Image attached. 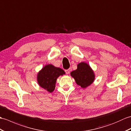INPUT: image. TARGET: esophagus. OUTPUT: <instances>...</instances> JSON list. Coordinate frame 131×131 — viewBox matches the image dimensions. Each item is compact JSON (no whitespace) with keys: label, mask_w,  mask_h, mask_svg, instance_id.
<instances>
[{"label":"esophagus","mask_w":131,"mask_h":131,"mask_svg":"<svg viewBox=\"0 0 131 131\" xmlns=\"http://www.w3.org/2000/svg\"><path fill=\"white\" fill-rule=\"evenodd\" d=\"M65 72H66V74H70V69L66 70Z\"/></svg>","instance_id":"1"}]
</instances>
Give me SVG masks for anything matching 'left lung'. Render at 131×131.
Returning <instances> with one entry per match:
<instances>
[{"mask_svg": "<svg viewBox=\"0 0 131 131\" xmlns=\"http://www.w3.org/2000/svg\"><path fill=\"white\" fill-rule=\"evenodd\" d=\"M70 75L75 79L76 83L82 88H86L90 85L94 81L95 77L89 65L84 62L78 63L77 69L71 72Z\"/></svg>", "mask_w": 131, "mask_h": 131, "instance_id": "obj_1", "label": "left lung"}]
</instances>
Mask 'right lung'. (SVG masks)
Wrapping results in <instances>:
<instances>
[{
	"label": "right lung",
	"instance_id": "1",
	"mask_svg": "<svg viewBox=\"0 0 131 131\" xmlns=\"http://www.w3.org/2000/svg\"><path fill=\"white\" fill-rule=\"evenodd\" d=\"M65 74L62 69L51 64L45 65L38 72L37 80L41 88L51 93L54 90L57 79L60 76Z\"/></svg>",
	"mask_w": 131,
	"mask_h": 131
}]
</instances>
